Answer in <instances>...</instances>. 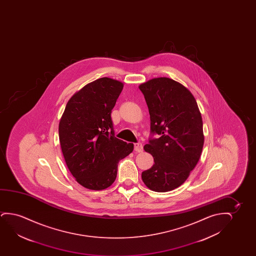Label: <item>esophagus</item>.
<instances>
[{
    "label": "esophagus",
    "instance_id": "1",
    "mask_svg": "<svg viewBox=\"0 0 256 256\" xmlns=\"http://www.w3.org/2000/svg\"><path fill=\"white\" fill-rule=\"evenodd\" d=\"M134 150L136 151V152H142V151L144 150L142 144H140V142L134 144Z\"/></svg>",
    "mask_w": 256,
    "mask_h": 256
}]
</instances>
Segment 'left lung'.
I'll return each mask as SVG.
<instances>
[{
	"label": "left lung",
	"instance_id": "left-lung-1",
	"mask_svg": "<svg viewBox=\"0 0 256 256\" xmlns=\"http://www.w3.org/2000/svg\"><path fill=\"white\" fill-rule=\"evenodd\" d=\"M150 116L151 132L160 136L144 145L154 164L142 173L148 189L166 192L182 186L196 167L203 150V122L188 88L168 78L139 86Z\"/></svg>",
	"mask_w": 256,
	"mask_h": 256
}]
</instances>
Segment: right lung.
<instances>
[{"instance_id":"1","label":"right lung","mask_w":256,"mask_h":256,"mask_svg":"<svg viewBox=\"0 0 256 256\" xmlns=\"http://www.w3.org/2000/svg\"><path fill=\"white\" fill-rule=\"evenodd\" d=\"M122 82L104 77L86 84L67 102L58 125L60 147L72 175L94 190L112 186L120 160L134 150L114 136L111 112Z\"/></svg>"}]
</instances>
